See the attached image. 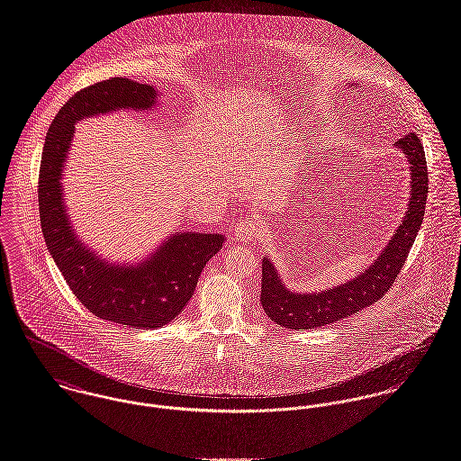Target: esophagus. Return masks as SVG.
<instances>
[{"label":"esophagus","mask_w":461,"mask_h":461,"mask_svg":"<svg viewBox=\"0 0 461 461\" xmlns=\"http://www.w3.org/2000/svg\"><path fill=\"white\" fill-rule=\"evenodd\" d=\"M258 236H260V229H258V225L255 223V220H251V218L243 220V221L236 227V232H234V238H236L238 241H241V243H251V241H255Z\"/></svg>","instance_id":"1"}]
</instances>
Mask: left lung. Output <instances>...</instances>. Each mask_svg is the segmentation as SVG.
Wrapping results in <instances>:
<instances>
[{
  "label": "left lung",
  "mask_w": 461,
  "mask_h": 461,
  "mask_svg": "<svg viewBox=\"0 0 461 461\" xmlns=\"http://www.w3.org/2000/svg\"><path fill=\"white\" fill-rule=\"evenodd\" d=\"M396 146L409 158L412 192L409 210L389 245L357 278L319 294L291 293L282 284L271 260L264 258L260 303L273 322L289 330H313L333 324L377 303L391 289L416 241L428 197V167L418 133L409 131L396 140Z\"/></svg>",
  "instance_id": "left-lung-1"
}]
</instances>
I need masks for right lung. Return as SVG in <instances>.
<instances>
[{
    "instance_id": "right-lung-1",
    "label": "right lung",
    "mask_w": 461,
    "mask_h": 461,
    "mask_svg": "<svg viewBox=\"0 0 461 461\" xmlns=\"http://www.w3.org/2000/svg\"><path fill=\"white\" fill-rule=\"evenodd\" d=\"M153 86L111 77L77 91L56 114L43 144L39 174V208L43 240L72 293L100 319L128 328L155 330L183 312L221 234L179 232L137 267L113 266L83 247L70 229L61 199V167L74 125L86 116L116 109H149Z\"/></svg>"
}]
</instances>
